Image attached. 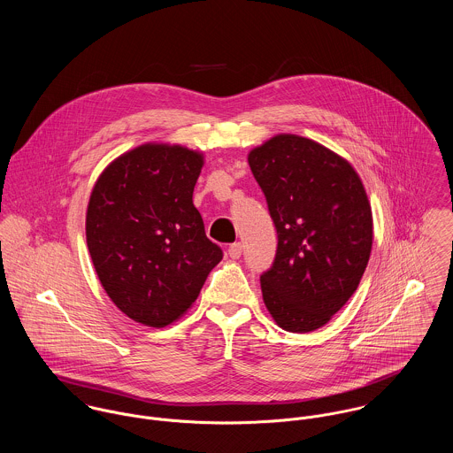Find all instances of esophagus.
Returning <instances> with one entry per match:
<instances>
[{
    "instance_id": "34e87169",
    "label": "esophagus",
    "mask_w": 453,
    "mask_h": 453,
    "mask_svg": "<svg viewBox=\"0 0 453 453\" xmlns=\"http://www.w3.org/2000/svg\"><path fill=\"white\" fill-rule=\"evenodd\" d=\"M242 255V244L241 242H234L228 246V257L232 259H239Z\"/></svg>"
}]
</instances>
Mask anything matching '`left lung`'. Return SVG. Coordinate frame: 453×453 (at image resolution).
Returning <instances> with one entry per match:
<instances>
[{"label": "left lung", "mask_w": 453, "mask_h": 453, "mask_svg": "<svg viewBox=\"0 0 453 453\" xmlns=\"http://www.w3.org/2000/svg\"><path fill=\"white\" fill-rule=\"evenodd\" d=\"M277 230L263 302L282 329L309 333L354 295L366 270L373 219L352 165L323 144L279 134L250 153Z\"/></svg>", "instance_id": "8db88e82"}]
</instances>
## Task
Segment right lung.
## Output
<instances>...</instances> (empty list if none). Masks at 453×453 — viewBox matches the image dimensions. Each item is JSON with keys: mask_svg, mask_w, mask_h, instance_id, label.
<instances>
[{"mask_svg": "<svg viewBox=\"0 0 453 453\" xmlns=\"http://www.w3.org/2000/svg\"><path fill=\"white\" fill-rule=\"evenodd\" d=\"M202 155L142 144L99 176L87 209V246L111 302L135 323L164 327L196 300L223 251L194 205Z\"/></svg>", "mask_w": 453, "mask_h": 453, "instance_id": "1", "label": "right lung"}]
</instances>
